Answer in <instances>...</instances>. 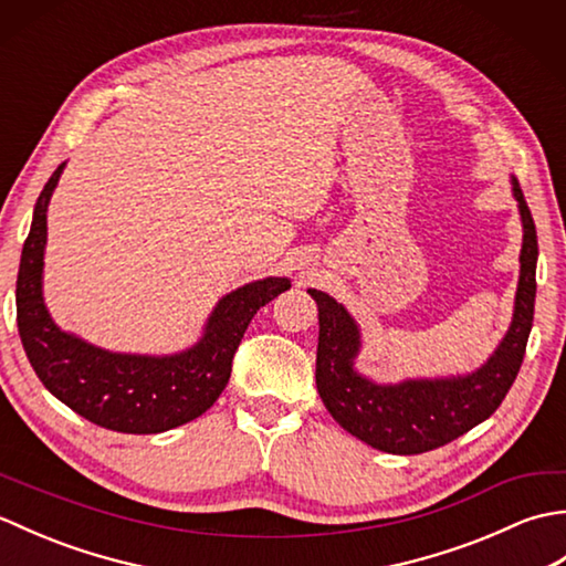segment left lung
<instances>
[{
  "mask_svg": "<svg viewBox=\"0 0 566 566\" xmlns=\"http://www.w3.org/2000/svg\"><path fill=\"white\" fill-rule=\"evenodd\" d=\"M523 219L521 282L515 294V314L489 363L469 377L403 381L379 387L353 369L359 350V333L350 314L333 296L308 290L318 304V355L316 384L323 403L355 438L391 454H420L442 448L467 430L482 423L506 399L518 377L527 335L535 314V264L537 233L518 179H513Z\"/></svg>",
  "mask_w": 566,
  "mask_h": 566,
  "instance_id": "8db88e82",
  "label": "left lung"
}]
</instances>
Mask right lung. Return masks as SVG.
Returning a JSON list of instances; mask_svg holds the SVG:
<instances>
[{
    "label": "right lung",
    "instance_id": "right-lung-1",
    "mask_svg": "<svg viewBox=\"0 0 566 566\" xmlns=\"http://www.w3.org/2000/svg\"><path fill=\"white\" fill-rule=\"evenodd\" d=\"M60 172L63 165L35 201L17 276V323L33 371L55 399L102 428L150 436L189 423L219 399L252 316L290 290V280L270 276L223 296L201 343L182 355H114L72 338L57 331L41 296L45 211Z\"/></svg>",
    "mask_w": 566,
    "mask_h": 566
}]
</instances>
